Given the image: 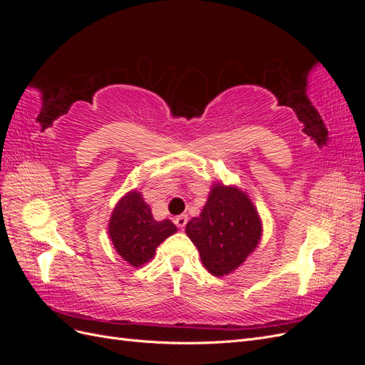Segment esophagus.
<instances>
[{
	"mask_svg": "<svg viewBox=\"0 0 365 365\" xmlns=\"http://www.w3.org/2000/svg\"><path fill=\"white\" fill-rule=\"evenodd\" d=\"M187 220H189V217H187V215H180V216L175 217L173 222L176 224V227L182 230V228L185 227V224H187Z\"/></svg>",
	"mask_w": 365,
	"mask_h": 365,
	"instance_id": "1",
	"label": "esophagus"
}]
</instances>
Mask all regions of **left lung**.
Returning a JSON list of instances; mask_svg holds the SVG:
<instances>
[{
	"label": "left lung",
	"instance_id": "obj_1",
	"mask_svg": "<svg viewBox=\"0 0 365 365\" xmlns=\"http://www.w3.org/2000/svg\"><path fill=\"white\" fill-rule=\"evenodd\" d=\"M185 233L200 251L204 267L213 275H225L257 247L262 224L245 193L216 184L201 216L187 224Z\"/></svg>",
	"mask_w": 365,
	"mask_h": 365
}]
</instances>
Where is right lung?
<instances>
[{
  "instance_id": "1",
  "label": "right lung",
  "mask_w": 365,
  "mask_h": 365,
  "mask_svg": "<svg viewBox=\"0 0 365 365\" xmlns=\"http://www.w3.org/2000/svg\"><path fill=\"white\" fill-rule=\"evenodd\" d=\"M176 231L169 219H153L150 207L137 192L121 197L109 220V236L117 252L132 267L148 263L157 247Z\"/></svg>"
}]
</instances>
